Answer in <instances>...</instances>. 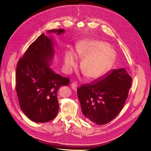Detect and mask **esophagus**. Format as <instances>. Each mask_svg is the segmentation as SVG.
I'll return each mask as SVG.
<instances>
[{
  "instance_id": "esophagus-1",
  "label": "esophagus",
  "mask_w": 151,
  "mask_h": 151,
  "mask_svg": "<svg viewBox=\"0 0 151 151\" xmlns=\"http://www.w3.org/2000/svg\"><path fill=\"white\" fill-rule=\"evenodd\" d=\"M71 88H72L74 91H76L77 89V87H78V83L76 81H74L73 83H72L71 84Z\"/></svg>"
}]
</instances>
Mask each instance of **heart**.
<instances>
[{
	"label": "heart",
	"mask_w": 151,
	"mask_h": 151,
	"mask_svg": "<svg viewBox=\"0 0 151 151\" xmlns=\"http://www.w3.org/2000/svg\"><path fill=\"white\" fill-rule=\"evenodd\" d=\"M75 55L80 58H85L81 69L85 76L90 79H96L105 74L115 57L114 51L106 43L97 40H88L78 45ZM65 64L68 68L76 64L74 55L70 51L65 54Z\"/></svg>",
	"instance_id": "b5f03b06"
}]
</instances>
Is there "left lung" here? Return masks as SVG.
I'll list each match as a JSON object with an SVG mask.
<instances>
[{"mask_svg":"<svg viewBox=\"0 0 151 151\" xmlns=\"http://www.w3.org/2000/svg\"><path fill=\"white\" fill-rule=\"evenodd\" d=\"M132 78L124 68L113 69L77 89L82 112L88 121L106 124L120 113L128 98Z\"/></svg>","mask_w":151,"mask_h":151,"instance_id":"left-lung-1","label":"left lung"}]
</instances>
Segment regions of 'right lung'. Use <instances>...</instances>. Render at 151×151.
<instances>
[{
    "label": "right lung",
    "mask_w": 151,
    "mask_h": 151,
    "mask_svg": "<svg viewBox=\"0 0 151 151\" xmlns=\"http://www.w3.org/2000/svg\"><path fill=\"white\" fill-rule=\"evenodd\" d=\"M63 29L47 32L60 34ZM51 39L44 34L32 43L18 62L16 89L21 109L31 121L43 123L57 116V94L62 86L69 84L70 79L55 73L48 62L53 56Z\"/></svg>",
    "instance_id": "obj_1"
}]
</instances>
